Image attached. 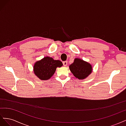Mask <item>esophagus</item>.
Wrapping results in <instances>:
<instances>
[{
	"label": "esophagus",
	"mask_w": 126,
	"mask_h": 126,
	"mask_svg": "<svg viewBox=\"0 0 126 126\" xmlns=\"http://www.w3.org/2000/svg\"><path fill=\"white\" fill-rule=\"evenodd\" d=\"M63 66H66L67 65V61H65V62H63Z\"/></svg>",
	"instance_id": "esophagus-1"
}]
</instances>
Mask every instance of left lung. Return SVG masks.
<instances>
[{"mask_svg": "<svg viewBox=\"0 0 126 126\" xmlns=\"http://www.w3.org/2000/svg\"><path fill=\"white\" fill-rule=\"evenodd\" d=\"M69 69L75 77L80 80L87 78L93 70L89 63L79 58H75L74 63L69 66Z\"/></svg>", "mask_w": 126, "mask_h": 126, "instance_id": "obj_1", "label": "left lung"}]
</instances>
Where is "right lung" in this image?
Segmentation results:
<instances>
[{
	"label": "right lung",
	"instance_id": "obj_1",
	"mask_svg": "<svg viewBox=\"0 0 126 126\" xmlns=\"http://www.w3.org/2000/svg\"><path fill=\"white\" fill-rule=\"evenodd\" d=\"M63 65L62 62L59 60L45 57L34 64V74L42 80H48L54 74L57 67H61Z\"/></svg>",
	"mask_w": 126,
	"mask_h": 126
}]
</instances>
